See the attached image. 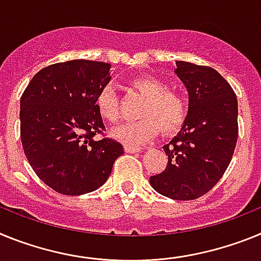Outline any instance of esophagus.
<instances>
[{"label":"esophagus","mask_w":261,"mask_h":261,"mask_svg":"<svg viewBox=\"0 0 261 261\" xmlns=\"http://www.w3.org/2000/svg\"><path fill=\"white\" fill-rule=\"evenodd\" d=\"M124 151L127 153H134V152H139L140 148L135 146H130V144H124Z\"/></svg>","instance_id":"1"}]
</instances>
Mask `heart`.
Listing matches in <instances>:
<instances>
[{
    "instance_id": "heart-1",
    "label": "heart",
    "mask_w": 261,
    "mask_h": 261,
    "mask_svg": "<svg viewBox=\"0 0 261 261\" xmlns=\"http://www.w3.org/2000/svg\"><path fill=\"white\" fill-rule=\"evenodd\" d=\"M130 88L144 97L138 115L140 119L124 122L112 130L115 139L127 144H143L162 130L171 135L180 130L189 112L188 98L178 90L153 76H139L130 81ZM96 108L102 119L114 123L119 119V99L112 85H106L96 97Z\"/></svg>"
}]
</instances>
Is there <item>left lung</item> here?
I'll list each match as a JSON object with an SVG mask.
<instances>
[{
	"label": "left lung",
	"mask_w": 261,
	"mask_h": 261,
	"mask_svg": "<svg viewBox=\"0 0 261 261\" xmlns=\"http://www.w3.org/2000/svg\"><path fill=\"white\" fill-rule=\"evenodd\" d=\"M176 65L189 93V112L177 137L163 147L167 167L149 182L163 196L190 201L212 190L230 164L238 140V99L212 67Z\"/></svg>",
	"instance_id": "1"
}]
</instances>
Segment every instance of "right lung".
<instances>
[{
    "label": "right lung",
    "instance_id": "right-lung-1",
    "mask_svg": "<svg viewBox=\"0 0 261 261\" xmlns=\"http://www.w3.org/2000/svg\"><path fill=\"white\" fill-rule=\"evenodd\" d=\"M110 64L69 60L40 69L21 97V140L36 176L64 196L98 189L123 153L119 142L103 137L96 108L110 81Z\"/></svg>",
    "mask_w": 261,
    "mask_h": 261
}]
</instances>
